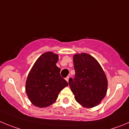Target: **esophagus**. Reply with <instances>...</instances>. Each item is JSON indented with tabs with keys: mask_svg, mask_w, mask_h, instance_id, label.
I'll use <instances>...</instances> for the list:
<instances>
[{
	"mask_svg": "<svg viewBox=\"0 0 129 129\" xmlns=\"http://www.w3.org/2000/svg\"><path fill=\"white\" fill-rule=\"evenodd\" d=\"M69 78H70V77H69V76H67V77H66V81H67V82H69Z\"/></svg>",
	"mask_w": 129,
	"mask_h": 129,
	"instance_id": "esophagus-1",
	"label": "esophagus"
}]
</instances>
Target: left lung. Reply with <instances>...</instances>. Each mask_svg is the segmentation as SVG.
Instances as JSON below:
<instances>
[{"mask_svg":"<svg viewBox=\"0 0 129 129\" xmlns=\"http://www.w3.org/2000/svg\"><path fill=\"white\" fill-rule=\"evenodd\" d=\"M75 75L69 84L75 98L85 107L98 105L106 95L107 80L97 60L87 53L76 54L73 58Z\"/></svg>","mask_w":129,"mask_h":129,"instance_id":"1","label":"left lung"}]
</instances>
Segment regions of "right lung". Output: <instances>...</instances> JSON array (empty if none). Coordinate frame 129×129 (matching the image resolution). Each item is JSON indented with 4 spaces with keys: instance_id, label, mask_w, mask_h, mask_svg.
<instances>
[{
    "instance_id": "add662e5",
    "label": "right lung",
    "mask_w": 129,
    "mask_h": 129,
    "mask_svg": "<svg viewBox=\"0 0 129 129\" xmlns=\"http://www.w3.org/2000/svg\"><path fill=\"white\" fill-rule=\"evenodd\" d=\"M58 56L46 52L37 59L27 76L25 91L34 105L46 107L53 104L59 92L68 85L56 66Z\"/></svg>"
}]
</instances>
